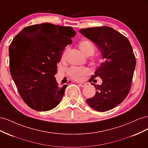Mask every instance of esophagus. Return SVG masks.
I'll list each match as a JSON object with an SVG mask.
<instances>
[{
    "label": "esophagus",
    "instance_id": "34e87169",
    "mask_svg": "<svg viewBox=\"0 0 148 148\" xmlns=\"http://www.w3.org/2000/svg\"><path fill=\"white\" fill-rule=\"evenodd\" d=\"M79 85L82 87H84L86 86V84H85V83H80Z\"/></svg>",
    "mask_w": 148,
    "mask_h": 148
}]
</instances>
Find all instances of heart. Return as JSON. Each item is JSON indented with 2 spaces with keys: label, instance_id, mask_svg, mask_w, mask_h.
Returning a JSON list of instances; mask_svg holds the SVG:
<instances>
[{
  "label": "heart",
  "instance_id": "b5f03b06",
  "mask_svg": "<svg viewBox=\"0 0 148 148\" xmlns=\"http://www.w3.org/2000/svg\"><path fill=\"white\" fill-rule=\"evenodd\" d=\"M79 47L82 51L87 56H90L94 53L95 51V46L91 41L84 40L81 41L79 44ZM67 50L63 53L62 58L64 59L66 56ZM69 76L75 81H81L84 76L90 73V69L86 67H78L73 66L67 70Z\"/></svg>",
  "mask_w": 148,
  "mask_h": 148
}]
</instances>
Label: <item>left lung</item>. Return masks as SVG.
<instances>
[{
	"mask_svg": "<svg viewBox=\"0 0 148 148\" xmlns=\"http://www.w3.org/2000/svg\"><path fill=\"white\" fill-rule=\"evenodd\" d=\"M79 32L98 46L105 60L89 79L94 82L96 77H100L102 84L95 86V94L87 99V103L97 111H108L123 102L130 92L136 66L132 46L125 36L109 27L83 28Z\"/></svg>",
	"mask_w": 148,
	"mask_h": 148,
	"instance_id": "obj_1",
	"label": "left lung"
}]
</instances>
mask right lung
<instances>
[{
	"mask_svg": "<svg viewBox=\"0 0 148 148\" xmlns=\"http://www.w3.org/2000/svg\"><path fill=\"white\" fill-rule=\"evenodd\" d=\"M75 35L72 27L45 23L28 26L15 36L9 46L11 75L31 108L48 111L60 103L67 85H60L54 75Z\"/></svg>",
	"mask_w": 148,
	"mask_h": 148,
	"instance_id": "add662e5",
	"label": "right lung"
}]
</instances>
